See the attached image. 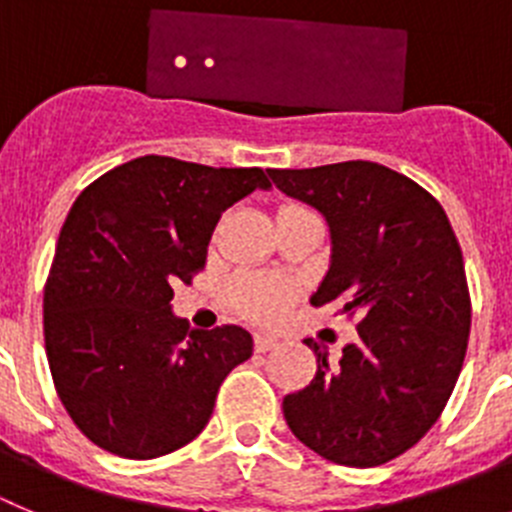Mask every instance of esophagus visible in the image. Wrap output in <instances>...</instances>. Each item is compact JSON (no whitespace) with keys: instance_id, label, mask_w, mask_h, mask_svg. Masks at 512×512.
<instances>
[{"instance_id":"obj_1","label":"esophagus","mask_w":512,"mask_h":512,"mask_svg":"<svg viewBox=\"0 0 512 512\" xmlns=\"http://www.w3.org/2000/svg\"><path fill=\"white\" fill-rule=\"evenodd\" d=\"M278 344V336L267 334V331H257L255 334V349L257 352H267L270 347H275Z\"/></svg>"}]
</instances>
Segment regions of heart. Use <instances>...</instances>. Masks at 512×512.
<instances>
[{"label":"heart","instance_id":"1","mask_svg":"<svg viewBox=\"0 0 512 512\" xmlns=\"http://www.w3.org/2000/svg\"><path fill=\"white\" fill-rule=\"evenodd\" d=\"M288 209H301V206H280V211ZM229 293H232L234 308H237L239 313H245L247 319L273 321L285 311L290 296H293V288H290V283H285L283 278L245 273L237 275V278L232 280V290H229Z\"/></svg>","mask_w":512,"mask_h":512}]
</instances>
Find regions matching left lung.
Segmentation results:
<instances>
[{
  "instance_id": "left-lung-1",
  "label": "left lung",
  "mask_w": 512,
  "mask_h": 512,
  "mask_svg": "<svg viewBox=\"0 0 512 512\" xmlns=\"http://www.w3.org/2000/svg\"><path fill=\"white\" fill-rule=\"evenodd\" d=\"M267 176L329 224V273L311 306L357 316V342L336 362L306 339L319 370L283 398L288 428L334 464L390 462L434 426L462 372L472 303L457 234L426 188L380 163Z\"/></svg>"
}]
</instances>
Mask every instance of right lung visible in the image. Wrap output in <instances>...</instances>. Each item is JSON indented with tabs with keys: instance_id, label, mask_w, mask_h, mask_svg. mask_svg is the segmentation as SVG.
Returning <instances> with one entry per match:
<instances>
[{
	"instance_id": "obj_1",
	"label": "right lung",
	"mask_w": 512,
	"mask_h": 512,
	"mask_svg": "<svg viewBox=\"0 0 512 512\" xmlns=\"http://www.w3.org/2000/svg\"><path fill=\"white\" fill-rule=\"evenodd\" d=\"M255 188H270L260 168L145 155L68 211L45 283V352L68 416L99 449L155 459L186 446L252 357L250 331L188 329L170 301L204 267L219 216Z\"/></svg>"
}]
</instances>
